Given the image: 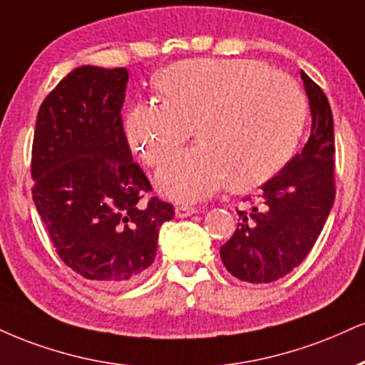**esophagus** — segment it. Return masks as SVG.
Listing matches in <instances>:
<instances>
[{"instance_id":"esophagus-1","label":"esophagus","mask_w":365,"mask_h":365,"mask_svg":"<svg viewBox=\"0 0 365 365\" xmlns=\"http://www.w3.org/2000/svg\"><path fill=\"white\" fill-rule=\"evenodd\" d=\"M175 212H177V217H188V216H194V214L199 212L195 207H192V205H177V209H175Z\"/></svg>"}]
</instances>
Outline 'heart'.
Returning a JSON list of instances; mask_svg holds the SVG:
<instances>
[{"mask_svg":"<svg viewBox=\"0 0 365 365\" xmlns=\"http://www.w3.org/2000/svg\"><path fill=\"white\" fill-rule=\"evenodd\" d=\"M161 102H139L124 115V135L144 165H163L192 135L200 144L158 173L171 199L200 200L226 185L247 192L289 163L308 103L292 78L253 59H185L156 78Z\"/></svg>","mask_w":365,"mask_h":365,"instance_id":"obj_1","label":"heart"}]
</instances>
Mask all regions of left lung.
I'll return each instance as SVG.
<instances>
[{
    "mask_svg": "<svg viewBox=\"0 0 365 365\" xmlns=\"http://www.w3.org/2000/svg\"><path fill=\"white\" fill-rule=\"evenodd\" d=\"M309 100L311 134L260 195L238 209L240 222L221 247L231 275L252 284L274 282L308 257L335 200V134L330 103L323 90L301 71Z\"/></svg>",
    "mask_w": 365,
    "mask_h": 365,
    "instance_id": "8db88e82",
    "label": "left lung"
}]
</instances>
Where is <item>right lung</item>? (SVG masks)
<instances>
[{
  "mask_svg": "<svg viewBox=\"0 0 365 365\" xmlns=\"http://www.w3.org/2000/svg\"><path fill=\"white\" fill-rule=\"evenodd\" d=\"M129 73L81 66L59 81L37 113L32 199L56 253L107 287H125L155 262L173 205L151 197L122 124Z\"/></svg>",
  "mask_w": 365,
  "mask_h": 365,
  "instance_id": "right-lung-1",
  "label": "right lung"
}]
</instances>
